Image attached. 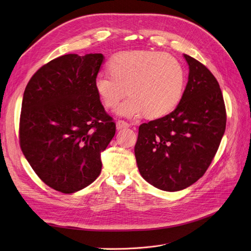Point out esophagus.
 <instances>
[{"instance_id":"1","label":"esophagus","mask_w":251,"mask_h":251,"mask_svg":"<svg viewBox=\"0 0 251 251\" xmlns=\"http://www.w3.org/2000/svg\"><path fill=\"white\" fill-rule=\"evenodd\" d=\"M128 126H130V125H128L126 121H125V120H118V121H116L117 130H121V128H126V127H128Z\"/></svg>"}]
</instances>
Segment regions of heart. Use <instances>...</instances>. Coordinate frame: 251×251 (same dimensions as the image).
I'll return each instance as SVG.
<instances>
[{"mask_svg": "<svg viewBox=\"0 0 251 251\" xmlns=\"http://www.w3.org/2000/svg\"><path fill=\"white\" fill-rule=\"evenodd\" d=\"M109 66L111 72L100 71L94 86L102 103L110 109L116 108L126 93L131 95L117 109L121 116H165L175 110L183 95V67L168 53L124 51L114 55Z\"/></svg>", "mask_w": 251, "mask_h": 251, "instance_id": "heart-1", "label": "heart"}]
</instances>
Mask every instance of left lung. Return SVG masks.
I'll use <instances>...</instances> for the list:
<instances>
[{
    "label": "left lung",
    "instance_id": "left-lung-1",
    "mask_svg": "<svg viewBox=\"0 0 251 251\" xmlns=\"http://www.w3.org/2000/svg\"><path fill=\"white\" fill-rule=\"evenodd\" d=\"M188 81L177 108L139 126L135 157L142 178L166 192L194 184L206 172L226 126V110L219 82L187 54Z\"/></svg>",
    "mask_w": 251,
    "mask_h": 251
}]
</instances>
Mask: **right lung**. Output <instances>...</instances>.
Wrapping results in <instances>:
<instances>
[{
	"label": "right lung",
	"mask_w": 251,
	"mask_h": 251,
	"mask_svg": "<svg viewBox=\"0 0 251 251\" xmlns=\"http://www.w3.org/2000/svg\"><path fill=\"white\" fill-rule=\"evenodd\" d=\"M102 60L101 53L52 59L23 96L22 151L44 183L60 193L78 192L100 176V154L115 135L94 86Z\"/></svg>",
	"instance_id": "1"
}]
</instances>
